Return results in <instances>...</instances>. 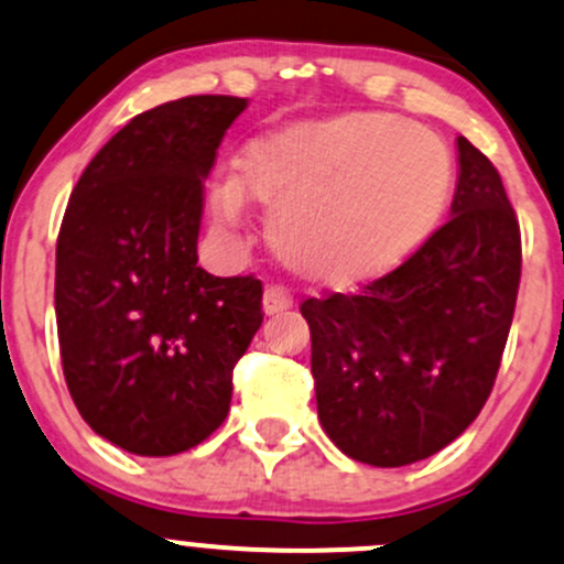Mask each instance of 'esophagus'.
<instances>
[{
  "mask_svg": "<svg viewBox=\"0 0 564 564\" xmlns=\"http://www.w3.org/2000/svg\"><path fill=\"white\" fill-rule=\"evenodd\" d=\"M293 306V299H290V293L280 284H269L263 293V312L265 315H276V312H284Z\"/></svg>",
  "mask_w": 564,
  "mask_h": 564,
  "instance_id": "obj_1",
  "label": "esophagus"
}]
</instances>
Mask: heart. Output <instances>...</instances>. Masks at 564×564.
Masks as SVG:
<instances>
[{
	"label": "heart",
	"instance_id": "b5f03b06",
	"mask_svg": "<svg viewBox=\"0 0 564 564\" xmlns=\"http://www.w3.org/2000/svg\"><path fill=\"white\" fill-rule=\"evenodd\" d=\"M451 189L454 160L437 135L391 113H345L249 143L214 212L234 223L247 193L271 208V247L295 276L352 290L434 234Z\"/></svg>",
	"mask_w": 564,
	"mask_h": 564
}]
</instances>
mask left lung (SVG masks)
I'll use <instances>...</instances> for the list:
<instances>
[{"mask_svg":"<svg viewBox=\"0 0 564 564\" xmlns=\"http://www.w3.org/2000/svg\"><path fill=\"white\" fill-rule=\"evenodd\" d=\"M451 214L361 293L306 299L317 415L371 467L421 462L478 417L495 388L521 280V230L502 178L458 135Z\"/></svg>","mask_w":564,"mask_h":564,"instance_id":"1","label":"left lung"}]
</instances>
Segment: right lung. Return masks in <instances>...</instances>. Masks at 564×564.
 <instances>
[{"label":"right lung","mask_w":564,"mask_h":564,"mask_svg":"<svg viewBox=\"0 0 564 564\" xmlns=\"http://www.w3.org/2000/svg\"><path fill=\"white\" fill-rule=\"evenodd\" d=\"M247 100L138 113L95 154L56 241V330L80 417L138 456L195 448L225 421L263 284L197 265L203 178Z\"/></svg>","instance_id":"add662e5"}]
</instances>
